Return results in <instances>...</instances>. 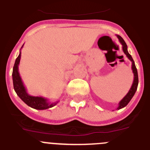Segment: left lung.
Masks as SVG:
<instances>
[{
  "label": "left lung",
  "mask_w": 150,
  "mask_h": 150,
  "mask_svg": "<svg viewBox=\"0 0 150 150\" xmlns=\"http://www.w3.org/2000/svg\"><path fill=\"white\" fill-rule=\"evenodd\" d=\"M117 37L119 39V42H120V44L122 45V48H123V53L126 54V56H127V58L132 62V72L134 74V80H133V83L131 86V88L129 89V92L126 94V95L120 101L119 104H118V107L117 109L119 110L122 108H124L125 106L128 105L129 103L130 102V100H132V98L133 97V96L135 94L137 88H138V71H137V68L135 67V64H134V62L133 60L132 57L131 55L129 53L128 50H127V45H126V42H124V40L123 39L121 36H120L119 35H117Z\"/></svg>",
  "instance_id": "left-lung-1"
}]
</instances>
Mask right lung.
<instances>
[{"label":"right lung","instance_id":"obj_1","mask_svg":"<svg viewBox=\"0 0 150 150\" xmlns=\"http://www.w3.org/2000/svg\"><path fill=\"white\" fill-rule=\"evenodd\" d=\"M24 45H22L21 48L23 47ZM21 56V52L20 50L18 56L15 62L13 71H12V81H13V87H14L15 91L16 92L17 95L27 105L35 109L38 110H45L53 107L59 102V100L54 101V102H50L47 99L42 97H34L31 96L27 93V89L24 86V83L22 82L20 74L18 71V65L20 63Z\"/></svg>","mask_w":150,"mask_h":150}]
</instances>
